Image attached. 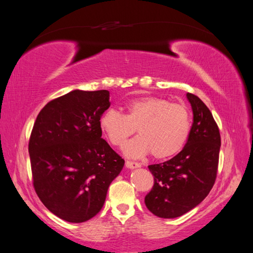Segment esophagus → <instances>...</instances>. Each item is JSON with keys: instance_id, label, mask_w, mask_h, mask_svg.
Wrapping results in <instances>:
<instances>
[{"instance_id": "esophagus-1", "label": "esophagus", "mask_w": 253, "mask_h": 253, "mask_svg": "<svg viewBox=\"0 0 253 253\" xmlns=\"http://www.w3.org/2000/svg\"><path fill=\"white\" fill-rule=\"evenodd\" d=\"M126 167L128 168V169H136V168H140L141 164L131 162V160H126Z\"/></svg>"}]
</instances>
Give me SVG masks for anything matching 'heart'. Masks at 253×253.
<instances>
[{"mask_svg": "<svg viewBox=\"0 0 253 253\" xmlns=\"http://www.w3.org/2000/svg\"><path fill=\"white\" fill-rule=\"evenodd\" d=\"M126 115L115 109L105 110L99 119L101 131L114 145H121L136 132L124 151L127 156L149 154L157 159L174 156L185 147L191 131V117L186 105L165 98L147 96L131 99L125 104Z\"/></svg>", "mask_w": 253, "mask_h": 253, "instance_id": "heart-1", "label": "heart"}]
</instances>
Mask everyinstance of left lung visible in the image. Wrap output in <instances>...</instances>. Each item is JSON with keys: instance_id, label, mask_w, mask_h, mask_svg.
Instances as JSON below:
<instances>
[{"instance_id": "left-lung-1", "label": "left lung", "mask_w": 253, "mask_h": 253, "mask_svg": "<svg viewBox=\"0 0 253 253\" xmlns=\"http://www.w3.org/2000/svg\"><path fill=\"white\" fill-rule=\"evenodd\" d=\"M193 124L189 138L177 155L149 166L154 186L144 203L154 215L175 218L192 210L209 194L216 179L220 148L219 129L210 110L193 94Z\"/></svg>"}]
</instances>
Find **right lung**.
Here are the masks:
<instances>
[{
    "mask_svg": "<svg viewBox=\"0 0 253 253\" xmlns=\"http://www.w3.org/2000/svg\"><path fill=\"white\" fill-rule=\"evenodd\" d=\"M110 91L75 89L49 101L38 115L28 152L33 183L43 205L70 223L101 210L125 160L102 136L99 119Z\"/></svg>",
    "mask_w": 253,
    "mask_h": 253,
    "instance_id": "add662e5",
    "label": "right lung"
}]
</instances>
